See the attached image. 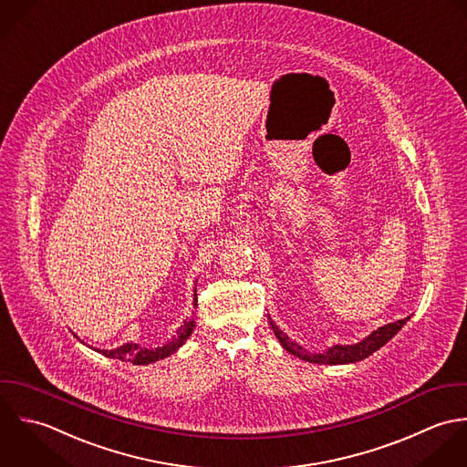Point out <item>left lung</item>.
Masks as SVG:
<instances>
[{"label":"left lung","mask_w":467,"mask_h":467,"mask_svg":"<svg viewBox=\"0 0 467 467\" xmlns=\"http://www.w3.org/2000/svg\"><path fill=\"white\" fill-rule=\"evenodd\" d=\"M410 317L399 319L395 323H388L380 328H377L368 337H365L361 343L358 345H336L332 348H328L323 354H308L305 348H301L299 345H296L294 341H290L280 328L275 325V321H271V327L276 334V337L280 339L281 347L285 350H288L290 354L297 356L303 361L308 363H317V365H347V363H358L361 359H367L368 356H372L373 352H377L380 347H384L408 321Z\"/></svg>","instance_id":"8db88e82"}]
</instances>
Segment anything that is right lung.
I'll use <instances>...</instances> for the list:
<instances>
[{"label":"right lung","mask_w":467,"mask_h":467,"mask_svg":"<svg viewBox=\"0 0 467 467\" xmlns=\"http://www.w3.org/2000/svg\"><path fill=\"white\" fill-rule=\"evenodd\" d=\"M194 306H196V290H194ZM192 328H194V319H187V321H184V325L177 330V334L168 341V345H164L161 348H155V350H148V348L137 347L135 343H128V345H122L115 350H97V352H100V354H104L106 358H111V359L130 361L133 365H150V363H157V361L175 354L186 343Z\"/></svg>","instance_id":"1"}]
</instances>
